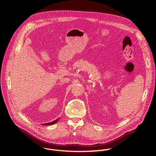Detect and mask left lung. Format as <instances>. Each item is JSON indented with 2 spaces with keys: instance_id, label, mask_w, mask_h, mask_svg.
I'll return each instance as SVG.
<instances>
[{
  "instance_id": "left-lung-1",
  "label": "left lung",
  "mask_w": 156,
  "mask_h": 156,
  "mask_svg": "<svg viewBox=\"0 0 156 156\" xmlns=\"http://www.w3.org/2000/svg\"><path fill=\"white\" fill-rule=\"evenodd\" d=\"M58 120L57 119V120H54V122H51V123H45V124H44V125H53V124H55V123H56L57 122V121H58Z\"/></svg>"
}]
</instances>
